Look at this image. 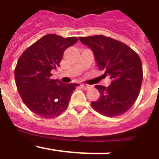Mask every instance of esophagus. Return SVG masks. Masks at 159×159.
<instances>
[{
    "instance_id": "34e87169",
    "label": "esophagus",
    "mask_w": 159,
    "mask_h": 159,
    "mask_svg": "<svg viewBox=\"0 0 159 159\" xmlns=\"http://www.w3.org/2000/svg\"><path fill=\"white\" fill-rule=\"evenodd\" d=\"M81 88L84 90H88L92 88V87H91V85H88V84H81Z\"/></svg>"
}]
</instances>
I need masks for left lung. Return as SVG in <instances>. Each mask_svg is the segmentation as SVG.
<instances>
[{
	"mask_svg": "<svg viewBox=\"0 0 159 159\" xmlns=\"http://www.w3.org/2000/svg\"><path fill=\"white\" fill-rule=\"evenodd\" d=\"M79 38L92 49L104 76L111 80L107 88L95 86L100 97L92 102V107L107 117L125 113L137 99L143 82V65L139 55L125 43L102 35Z\"/></svg>",
	"mask_w": 159,
	"mask_h": 159,
	"instance_id": "1",
	"label": "left lung"
}]
</instances>
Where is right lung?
I'll use <instances>...</instances> for the list:
<instances>
[{
	"mask_svg": "<svg viewBox=\"0 0 159 159\" xmlns=\"http://www.w3.org/2000/svg\"><path fill=\"white\" fill-rule=\"evenodd\" d=\"M77 41V37L48 34L28 48L18 60L15 68L18 92L37 116L51 119L67 109L78 84L52 80L51 71L60 66L66 49Z\"/></svg>",
	"mask_w": 159,
	"mask_h": 159,
	"instance_id": "add662e5",
	"label": "right lung"
}]
</instances>
